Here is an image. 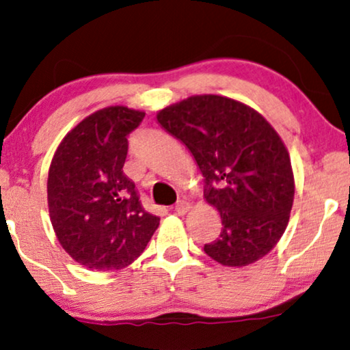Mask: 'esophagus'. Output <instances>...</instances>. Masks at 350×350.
<instances>
[{"mask_svg":"<svg viewBox=\"0 0 350 350\" xmlns=\"http://www.w3.org/2000/svg\"><path fill=\"white\" fill-rule=\"evenodd\" d=\"M189 209H190V203L184 202V200H180V202L176 203V206H174V211L178 214H185Z\"/></svg>","mask_w":350,"mask_h":350,"instance_id":"obj_1","label":"esophagus"}]
</instances>
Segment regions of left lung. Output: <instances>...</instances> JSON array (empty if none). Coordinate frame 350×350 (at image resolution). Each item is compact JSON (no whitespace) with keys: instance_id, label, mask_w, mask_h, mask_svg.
<instances>
[{"instance_id":"1","label":"left lung","mask_w":350,"mask_h":350,"mask_svg":"<svg viewBox=\"0 0 350 350\" xmlns=\"http://www.w3.org/2000/svg\"><path fill=\"white\" fill-rule=\"evenodd\" d=\"M185 144L204 178V198L221 214L209 258L243 267L264 258L285 232L295 178L285 144L262 115L224 96H192L157 113Z\"/></svg>"}]
</instances>
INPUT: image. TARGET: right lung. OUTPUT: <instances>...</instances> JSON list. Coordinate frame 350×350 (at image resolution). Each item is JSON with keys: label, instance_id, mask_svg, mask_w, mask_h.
<instances>
[{"label": "right lung", "instance_id": "obj_1", "mask_svg": "<svg viewBox=\"0 0 350 350\" xmlns=\"http://www.w3.org/2000/svg\"><path fill=\"white\" fill-rule=\"evenodd\" d=\"M144 116L123 105L97 110L62 139L51 161V224L62 248L88 269L126 267L160 224L123 172L128 136Z\"/></svg>", "mask_w": 350, "mask_h": 350}]
</instances>
